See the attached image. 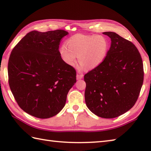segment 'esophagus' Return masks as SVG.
I'll return each mask as SVG.
<instances>
[{"mask_svg": "<svg viewBox=\"0 0 151 151\" xmlns=\"http://www.w3.org/2000/svg\"><path fill=\"white\" fill-rule=\"evenodd\" d=\"M83 76H83V75H82V74H77V75H76V79L81 80L83 78Z\"/></svg>", "mask_w": 151, "mask_h": 151, "instance_id": "obj_1", "label": "esophagus"}]
</instances>
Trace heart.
Instances as JSON below:
<instances>
[{
  "instance_id": "obj_1",
  "label": "heart",
  "mask_w": 151,
  "mask_h": 151,
  "mask_svg": "<svg viewBox=\"0 0 151 151\" xmlns=\"http://www.w3.org/2000/svg\"><path fill=\"white\" fill-rule=\"evenodd\" d=\"M65 45L59 48L61 58L69 66H74L76 56L78 69H93L103 62L108 50V42L102 36L75 34L67 40Z\"/></svg>"
}]
</instances>
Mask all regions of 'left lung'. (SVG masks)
<instances>
[{"instance_id": "obj_1", "label": "left lung", "mask_w": 151, "mask_h": 151, "mask_svg": "<svg viewBox=\"0 0 151 151\" xmlns=\"http://www.w3.org/2000/svg\"><path fill=\"white\" fill-rule=\"evenodd\" d=\"M111 45L100 65L84 76L85 101L99 117H117L135 104L143 82L142 57L134 45L113 32H105Z\"/></svg>"}]
</instances>
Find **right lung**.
Segmentation results:
<instances>
[{
    "mask_svg": "<svg viewBox=\"0 0 151 151\" xmlns=\"http://www.w3.org/2000/svg\"><path fill=\"white\" fill-rule=\"evenodd\" d=\"M63 30L30 32L12 50L8 66V81L18 105L40 119L57 115L65 104L76 82V71L59 54Z\"/></svg>",
    "mask_w": 151,
    "mask_h": 151,
    "instance_id": "obj_1",
    "label": "right lung"
}]
</instances>
